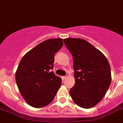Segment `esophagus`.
<instances>
[{
	"instance_id": "1",
	"label": "esophagus",
	"mask_w": 123,
	"mask_h": 123,
	"mask_svg": "<svg viewBox=\"0 0 123 123\" xmlns=\"http://www.w3.org/2000/svg\"><path fill=\"white\" fill-rule=\"evenodd\" d=\"M66 78H67V76H62V79L63 80L65 79H66Z\"/></svg>"
}]
</instances>
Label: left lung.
I'll use <instances>...</instances> for the list:
<instances>
[{
    "label": "left lung",
    "instance_id": "8db88e82",
    "mask_svg": "<svg viewBox=\"0 0 123 123\" xmlns=\"http://www.w3.org/2000/svg\"><path fill=\"white\" fill-rule=\"evenodd\" d=\"M64 42L73 57L75 78L69 93L78 106L93 107L102 100L111 84V69L107 59L83 39L68 38Z\"/></svg>",
    "mask_w": 123,
    "mask_h": 123
}]
</instances>
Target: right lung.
Segmentation results:
<instances>
[{"label":"right lung","instance_id":"add662e5","mask_svg":"<svg viewBox=\"0 0 123 123\" xmlns=\"http://www.w3.org/2000/svg\"><path fill=\"white\" fill-rule=\"evenodd\" d=\"M61 38L49 39L39 43L22 57L15 74L17 87L30 106L41 108L54 98L62 84L53 69L54 55L62 47Z\"/></svg>","mask_w":123,"mask_h":123}]
</instances>
